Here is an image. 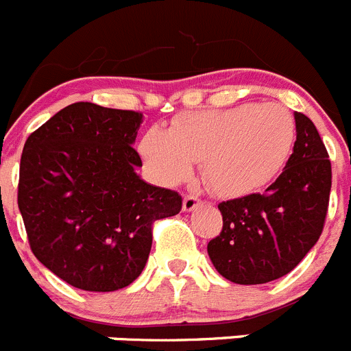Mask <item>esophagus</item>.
<instances>
[{
  "mask_svg": "<svg viewBox=\"0 0 351 351\" xmlns=\"http://www.w3.org/2000/svg\"><path fill=\"white\" fill-rule=\"evenodd\" d=\"M198 206H200V200H198L197 197H193V195H188V197H184V200H182V210H184V213H191V210L197 209Z\"/></svg>",
  "mask_w": 351,
  "mask_h": 351,
  "instance_id": "1",
  "label": "esophagus"
}]
</instances>
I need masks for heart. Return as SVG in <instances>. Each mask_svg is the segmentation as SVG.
Returning <instances> with one entry per match:
<instances>
[{
    "label": "heart",
    "mask_w": 351,
    "mask_h": 351,
    "mask_svg": "<svg viewBox=\"0 0 351 351\" xmlns=\"http://www.w3.org/2000/svg\"><path fill=\"white\" fill-rule=\"evenodd\" d=\"M295 119L280 105L243 104L221 110L191 112L173 119L169 132L151 128L138 153L154 178L178 186L190 178L195 161L219 197H246L271 184L295 145Z\"/></svg>",
    "instance_id": "obj_1"
}]
</instances>
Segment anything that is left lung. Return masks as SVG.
Segmentation results:
<instances>
[{
    "instance_id": "obj_1",
    "label": "left lung",
    "mask_w": 351,
    "mask_h": 351,
    "mask_svg": "<svg viewBox=\"0 0 351 351\" xmlns=\"http://www.w3.org/2000/svg\"><path fill=\"white\" fill-rule=\"evenodd\" d=\"M297 141L283 173L265 193L218 206L223 230L207 244L214 269L237 285L283 278L308 255L324 230L332 170L308 116L293 112Z\"/></svg>"
}]
</instances>
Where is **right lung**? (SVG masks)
I'll return each instance as SVG.
<instances>
[{"mask_svg": "<svg viewBox=\"0 0 351 351\" xmlns=\"http://www.w3.org/2000/svg\"><path fill=\"white\" fill-rule=\"evenodd\" d=\"M144 116L79 101L24 144L19 210L36 258L86 291L128 287L144 271L151 225L176 216L178 191L149 184L133 149Z\"/></svg>", "mask_w": 351, "mask_h": 351, "instance_id": "add662e5", "label": "right lung"}]
</instances>
